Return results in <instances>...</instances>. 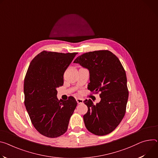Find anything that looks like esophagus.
I'll return each mask as SVG.
<instances>
[{
    "label": "esophagus",
    "mask_w": 158,
    "mask_h": 158,
    "mask_svg": "<svg viewBox=\"0 0 158 158\" xmlns=\"http://www.w3.org/2000/svg\"><path fill=\"white\" fill-rule=\"evenodd\" d=\"M76 102L78 104H82L83 103V99L81 98H76Z\"/></svg>",
    "instance_id": "34e87169"
}]
</instances>
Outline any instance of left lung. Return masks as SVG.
I'll return each mask as SVG.
<instances>
[{
	"label": "left lung",
	"instance_id": "obj_1",
	"mask_svg": "<svg viewBox=\"0 0 158 158\" xmlns=\"http://www.w3.org/2000/svg\"><path fill=\"white\" fill-rule=\"evenodd\" d=\"M74 63L87 68L90 74L88 89L100 93L101 101L94 105L85 99L88 110L83 116L85 127L96 135L113 132L122 120L128 98L127 76L118 57L108 50H97L83 53Z\"/></svg>",
	"mask_w": 158,
	"mask_h": 158
}]
</instances>
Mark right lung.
<instances>
[{
    "instance_id": "obj_1",
    "label": "right lung",
    "mask_w": 158,
    "mask_h": 158,
    "mask_svg": "<svg viewBox=\"0 0 158 158\" xmlns=\"http://www.w3.org/2000/svg\"><path fill=\"white\" fill-rule=\"evenodd\" d=\"M77 53L43 51L31 60L24 78V105L31 123L41 135L58 137L67 130L77 103L56 97L64 84V74Z\"/></svg>"
}]
</instances>
